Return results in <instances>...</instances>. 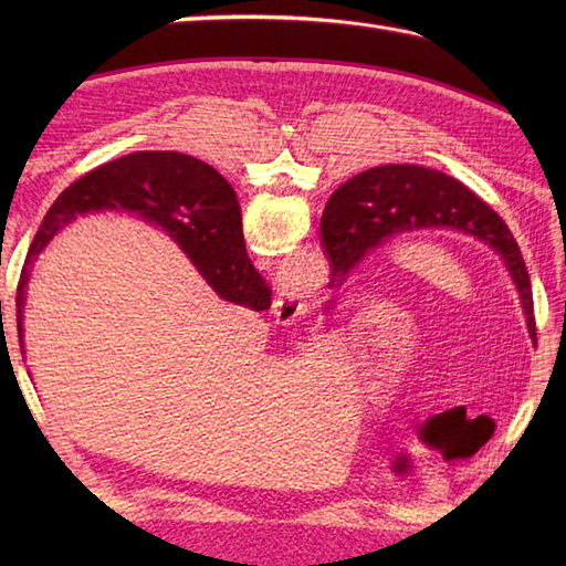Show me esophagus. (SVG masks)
<instances>
[{
  "label": "esophagus",
  "mask_w": 566,
  "mask_h": 566,
  "mask_svg": "<svg viewBox=\"0 0 566 566\" xmlns=\"http://www.w3.org/2000/svg\"><path fill=\"white\" fill-rule=\"evenodd\" d=\"M274 314L282 323L296 321L302 314H306V298L298 294V290H286L274 298Z\"/></svg>",
  "instance_id": "esophagus-1"
}]
</instances>
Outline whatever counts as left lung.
<instances>
[{
	"instance_id": "left-lung-1",
	"label": "left lung",
	"mask_w": 566,
	"mask_h": 566,
	"mask_svg": "<svg viewBox=\"0 0 566 566\" xmlns=\"http://www.w3.org/2000/svg\"><path fill=\"white\" fill-rule=\"evenodd\" d=\"M430 226H448L484 240L501 252L518 286L527 328L535 340L533 290L521 248L501 216L454 177L420 165H381L359 172L333 191L321 219L331 252L333 280L343 282L365 252L394 235Z\"/></svg>"
}]
</instances>
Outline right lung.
Masks as SVG:
<instances>
[{"label":"right lung","mask_w":566,"mask_h":566,"mask_svg":"<svg viewBox=\"0 0 566 566\" xmlns=\"http://www.w3.org/2000/svg\"><path fill=\"white\" fill-rule=\"evenodd\" d=\"M97 209L134 211L165 228L226 302L250 311L270 308L268 284L248 260L240 207L231 185L211 165L191 155L143 150L84 175L48 209L33 235L17 290L19 345H23V292L33 260L65 223Z\"/></svg>","instance_id":"obj_1"}]
</instances>
